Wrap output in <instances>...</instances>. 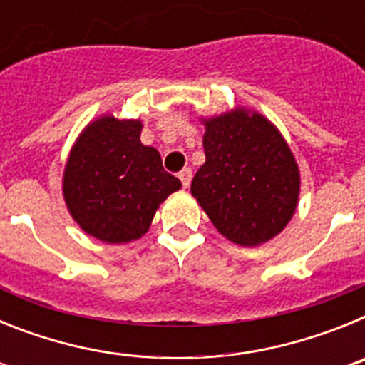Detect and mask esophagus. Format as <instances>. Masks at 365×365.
<instances>
[{
  "label": "esophagus",
  "mask_w": 365,
  "mask_h": 365,
  "mask_svg": "<svg viewBox=\"0 0 365 365\" xmlns=\"http://www.w3.org/2000/svg\"><path fill=\"white\" fill-rule=\"evenodd\" d=\"M179 179H180V182H182V186H185V188H188L190 182H192V170H190V168H185V170H180V172H179Z\"/></svg>",
  "instance_id": "34e87169"
}]
</instances>
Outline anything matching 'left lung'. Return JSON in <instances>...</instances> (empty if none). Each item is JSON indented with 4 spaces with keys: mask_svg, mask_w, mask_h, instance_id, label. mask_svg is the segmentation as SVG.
<instances>
[{
    "mask_svg": "<svg viewBox=\"0 0 365 365\" xmlns=\"http://www.w3.org/2000/svg\"><path fill=\"white\" fill-rule=\"evenodd\" d=\"M206 160L192 195L227 240L261 245L294 215L298 164L279 131L259 113L230 111L205 120Z\"/></svg>",
    "mask_w": 365,
    "mask_h": 365,
    "instance_id": "8db88e82",
    "label": "left lung"
}]
</instances>
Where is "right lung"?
Masks as SVG:
<instances>
[{
    "instance_id": "1",
    "label": "right lung",
    "mask_w": 365,
    "mask_h": 365,
    "mask_svg": "<svg viewBox=\"0 0 365 365\" xmlns=\"http://www.w3.org/2000/svg\"><path fill=\"white\" fill-rule=\"evenodd\" d=\"M140 120L102 117L73 146L63 197L83 232L104 243H128L148 232L160 202L180 188L159 151L140 143Z\"/></svg>"
}]
</instances>
